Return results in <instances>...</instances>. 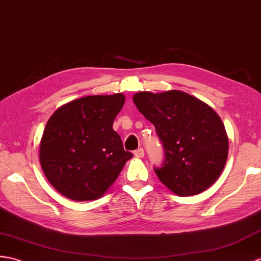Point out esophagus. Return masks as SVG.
<instances>
[{"label": "esophagus", "instance_id": "esophagus-1", "mask_svg": "<svg viewBox=\"0 0 261 261\" xmlns=\"http://www.w3.org/2000/svg\"><path fill=\"white\" fill-rule=\"evenodd\" d=\"M134 155L136 156V158H138V159L144 158V149H143L142 147L137 148V149L135 150V152H134Z\"/></svg>", "mask_w": 261, "mask_h": 261}]
</instances>
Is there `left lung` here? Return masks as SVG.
<instances>
[{
    "label": "left lung",
    "mask_w": 261,
    "mask_h": 261,
    "mask_svg": "<svg viewBox=\"0 0 261 261\" xmlns=\"http://www.w3.org/2000/svg\"><path fill=\"white\" fill-rule=\"evenodd\" d=\"M133 100L155 126L164 149L160 181L177 195L203 192L217 181L228 158V136L222 120L205 102L179 90L142 91Z\"/></svg>",
    "instance_id": "1"
}]
</instances>
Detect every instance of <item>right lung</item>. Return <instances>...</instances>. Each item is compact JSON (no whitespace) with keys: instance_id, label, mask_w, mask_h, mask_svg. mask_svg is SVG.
<instances>
[{"instance_id":"add662e5","label":"right lung","mask_w":261,"mask_h":261,"mask_svg":"<svg viewBox=\"0 0 261 261\" xmlns=\"http://www.w3.org/2000/svg\"><path fill=\"white\" fill-rule=\"evenodd\" d=\"M125 96H87L57 109L40 143V163L58 192L74 201L96 200L133 158L113 129Z\"/></svg>"}]
</instances>
